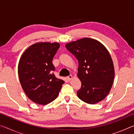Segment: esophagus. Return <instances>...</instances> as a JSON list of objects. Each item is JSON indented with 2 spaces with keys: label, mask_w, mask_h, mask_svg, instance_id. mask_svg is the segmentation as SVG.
<instances>
[{
  "label": "esophagus",
  "mask_w": 134,
  "mask_h": 134,
  "mask_svg": "<svg viewBox=\"0 0 134 134\" xmlns=\"http://www.w3.org/2000/svg\"><path fill=\"white\" fill-rule=\"evenodd\" d=\"M68 81H70V80L73 79V76H72L71 75H69V76H67V77H66Z\"/></svg>",
  "instance_id": "esophagus-1"
}]
</instances>
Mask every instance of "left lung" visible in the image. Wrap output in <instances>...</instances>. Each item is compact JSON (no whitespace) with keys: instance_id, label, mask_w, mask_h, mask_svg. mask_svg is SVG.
<instances>
[{"instance_id":"obj_1","label":"left lung","mask_w":134,"mask_h":134,"mask_svg":"<svg viewBox=\"0 0 134 134\" xmlns=\"http://www.w3.org/2000/svg\"><path fill=\"white\" fill-rule=\"evenodd\" d=\"M65 47L79 62L77 76L82 86L78 97L90 104L101 101L109 93L114 77L109 52L99 41L86 37L68 43Z\"/></svg>"}]
</instances>
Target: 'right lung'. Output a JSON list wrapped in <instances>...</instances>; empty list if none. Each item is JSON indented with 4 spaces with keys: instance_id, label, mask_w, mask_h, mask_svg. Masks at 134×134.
Returning <instances> with one entry per match:
<instances>
[{
    "instance_id": "1",
    "label": "right lung",
    "mask_w": 134,
    "mask_h": 134,
    "mask_svg": "<svg viewBox=\"0 0 134 134\" xmlns=\"http://www.w3.org/2000/svg\"><path fill=\"white\" fill-rule=\"evenodd\" d=\"M60 46L57 42L32 44L21 57L18 73L23 90L30 99L46 105L56 99L64 81L53 73L52 59Z\"/></svg>"
}]
</instances>
